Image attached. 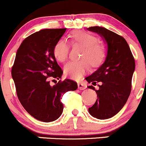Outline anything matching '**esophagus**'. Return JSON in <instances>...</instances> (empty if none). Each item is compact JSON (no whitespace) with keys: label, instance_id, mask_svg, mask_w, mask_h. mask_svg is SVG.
<instances>
[{"label":"esophagus","instance_id":"1","mask_svg":"<svg viewBox=\"0 0 146 146\" xmlns=\"http://www.w3.org/2000/svg\"><path fill=\"white\" fill-rule=\"evenodd\" d=\"M78 89L80 90H83L87 88V85H86V84L83 83V82H79V83L78 84Z\"/></svg>","mask_w":146,"mask_h":146}]
</instances>
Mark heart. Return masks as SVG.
Listing matches in <instances>:
<instances>
[{
  "mask_svg": "<svg viewBox=\"0 0 146 146\" xmlns=\"http://www.w3.org/2000/svg\"><path fill=\"white\" fill-rule=\"evenodd\" d=\"M70 45L82 47L78 61L70 62L64 67V74L73 80H80L90 70V65L94 68L101 65L106 57L105 45L98 41L97 37L86 31H73L68 34ZM70 47L64 40L55 42L52 53L56 61L65 63L68 58Z\"/></svg>",
  "mask_w": 146,
  "mask_h": 146,
  "instance_id": "heart-1",
  "label": "heart"
}]
</instances>
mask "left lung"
Listing matches in <instances>:
<instances>
[{
  "mask_svg": "<svg viewBox=\"0 0 146 146\" xmlns=\"http://www.w3.org/2000/svg\"><path fill=\"white\" fill-rule=\"evenodd\" d=\"M89 31L104 37L108 45L105 62L96 71L86 78L89 83L101 82L98 90L92 85L97 99L89 113L97 119H108L115 115L127 102L131 90V80L135 70V60L128 43L122 36L104 27H92Z\"/></svg>",
  "mask_w": 146,
  "mask_h": 146,
  "instance_id": "8db88e82",
  "label": "left lung"
}]
</instances>
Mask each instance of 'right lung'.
Here are the masks:
<instances>
[{"label":"right lung","instance_id":"obj_1","mask_svg":"<svg viewBox=\"0 0 146 146\" xmlns=\"http://www.w3.org/2000/svg\"><path fill=\"white\" fill-rule=\"evenodd\" d=\"M66 30L42 29L26 38L12 66V77L21 104L31 115L42 122H52L60 117L64 109L61 97L78 88L75 81L60 80L63 70L52 53L55 42Z\"/></svg>","mask_w":146,"mask_h":146}]
</instances>
